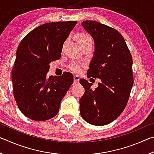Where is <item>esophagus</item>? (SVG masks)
Returning a JSON list of instances; mask_svg holds the SVG:
<instances>
[{
  "label": "esophagus",
  "instance_id": "obj_1",
  "mask_svg": "<svg viewBox=\"0 0 154 154\" xmlns=\"http://www.w3.org/2000/svg\"><path fill=\"white\" fill-rule=\"evenodd\" d=\"M73 79H74V83H79V79H80L79 76H77V75H74Z\"/></svg>",
  "mask_w": 154,
  "mask_h": 154
}]
</instances>
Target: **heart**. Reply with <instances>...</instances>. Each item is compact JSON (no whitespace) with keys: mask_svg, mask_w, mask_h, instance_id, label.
<instances>
[{"mask_svg":"<svg viewBox=\"0 0 154 154\" xmlns=\"http://www.w3.org/2000/svg\"><path fill=\"white\" fill-rule=\"evenodd\" d=\"M77 41L79 44L91 43L92 44V38L90 35L85 33H79L77 35ZM83 66L77 62H72L69 66V68L75 73H79L82 71Z\"/></svg>","mask_w":154,"mask_h":154,"instance_id":"1","label":"heart"}]
</instances>
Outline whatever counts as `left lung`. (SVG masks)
Instances as JSON below:
<instances>
[{"label": "left lung", "mask_w": 154, "mask_h": 154, "mask_svg": "<svg viewBox=\"0 0 154 154\" xmlns=\"http://www.w3.org/2000/svg\"><path fill=\"white\" fill-rule=\"evenodd\" d=\"M82 25L92 35L95 45L88 77L101 82L93 90L92 83L79 81L85 88L79 100L80 114L88 123L104 126L118 118L127 105L134 83L132 58L117 30L92 20L83 21Z\"/></svg>", "instance_id": "8db88e82"}]
</instances>
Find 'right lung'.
Returning a JSON list of instances; mask_svg holds the SVG:
<instances>
[{"label": "right lung", "mask_w": 154, "mask_h": 154, "mask_svg": "<svg viewBox=\"0 0 154 154\" xmlns=\"http://www.w3.org/2000/svg\"><path fill=\"white\" fill-rule=\"evenodd\" d=\"M77 23L42 24L28 33L18 46L11 73L14 96L21 112L32 120L55 117L73 83L71 72L58 77H48L47 73L49 63L60 58L63 44Z\"/></svg>", "instance_id": "1"}]
</instances>
